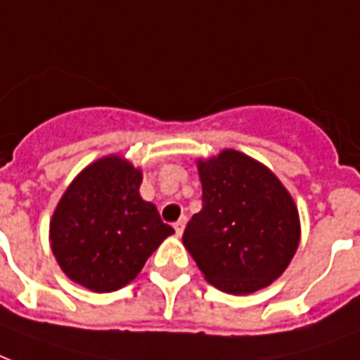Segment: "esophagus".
I'll use <instances>...</instances> for the list:
<instances>
[{
  "mask_svg": "<svg viewBox=\"0 0 360 360\" xmlns=\"http://www.w3.org/2000/svg\"><path fill=\"white\" fill-rule=\"evenodd\" d=\"M185 224H186V217H181L179 221L174 224V229H175V234L181 236L183 234V230H185Z\"/></svg>",
  "mask_w": 360,
  "mask_h": 360,
  "instance_id": "esophagus-1",
  "label": "esophagus"
}]
</instances>
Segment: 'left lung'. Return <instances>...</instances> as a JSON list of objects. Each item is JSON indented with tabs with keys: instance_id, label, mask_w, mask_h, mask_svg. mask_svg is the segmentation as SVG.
Masks as SVG:
<instances>
[{
	"instance_id": "obj_1",
	"label": "left lung",
	"mask_w": 360,
	"mask_h": 360,
	"mask_svg": "<svg viewBox=\"0 0 360 360\" xmlns=\"http://www.w3.org/2000/svg\"><path fill=\"white\" fill-rule=\"evenodd\" d=\"M202 210L183 234L205 281L229 295L264 289L287 270L300 243L290 192L270 168L236 149L198 158Z\"/></svg>"
}]
</instances>
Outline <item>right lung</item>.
I'll return each instance as SVG.
<instances>
[{"label": "right lung", "instance_id": "1", "mask_svg": "<svg viewBox=\"0 0 360 360\" xmlns=\"http://www.w3.org/2000/svg\"><path fill=\"white\" fill-rule=\"evenodd\" d=\"M143 172L120 155L89 164L52 213L49 241L73 283L113 292L134 281L162 241L174 234L139 194Z\"/></svg>", "mask_w": 360, "mask_h": 360}]
</instances>
